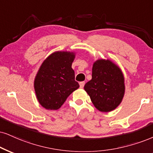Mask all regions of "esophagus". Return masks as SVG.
<instances>
[{"label":"esophagus","instance_id":"34e87169","mask_svg":"<svg viewBox=\"0 0 153 153\" xmlns=\"http://www.w3.org/2000/svg\"><path fill=\"white\" fill-rule=\"evenodd\" d=\"M84 84H85V82H79L80 88H83V87H84Z\"/></svg>","mask_w":153,"mask_h":153}]
</instances>
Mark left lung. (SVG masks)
<instances>
[{"label": "left lung", "mask_w": 153, "mask_h": 153, "mask_svg": "<svg viewBox=\"0 0 153 153\" xmlns=\"http://www.w3.org/2000/svg\"><path fill=\"white\" fill-rule=\"evenodd\" d=\"M84 90L98 110H114L121 102L125 92L121 70L110 60H97L92 68V79L85 84Z\"/></svg>", "instance_id": "obj_1"}]
</instances>
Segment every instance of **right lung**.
I'll use <instances>...</instances> for the list:
<instances>
[{"label":"right lung","instance_id":"1","mask_svg":"<svg viewBox=\"0 0 153 153\" xmlns=\"http://www.w3.org/2000/svg\"><path fill=\"white\" fill-rule=\"evenodd\" d=\"M74 56L73 52H56L41 65L34 87L39 103L45 108L59 109L67 97L79 87L71 68Z\"/></svg>","mask_w":153,"mask_h":153}]
</instances>
